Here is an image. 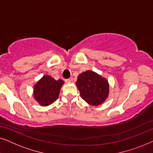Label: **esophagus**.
Returning a JSON list of instances; mask_svg holds the SVG:
<instances>
[{"label": "esophagus", "mask_w": 153, "mask_h": 153, "mask_svg": "<svg viewBox=\"0 0 153 153\" xmlns=\"http://www.w3.org/2000/svg\"><path fill=\"white\" fill-rule=\"evenodd\" d=\"M73 81V79L72 78H70L68 79H66V82L67 83H72Z\"/></svg>", "instance_id": "34e87169"}]
</instances>
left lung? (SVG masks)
Instances as JSON below:
<instances>
[{"label": "left lung", "mask_w": 153, "mask_h": 153, "mask_svg": "<svg viewBox=\"0 0 153 153\" xmlns=\"http://www.w3.org/2000/svg\"><path fill=\"white\" fill-rule=\"evenodd\" d=\"M76 85L81 98L92 106L102 104L109 94V84L106 79L91 70L79 74Z\"/></svg>", "instance_id": "8db88e82"}]
</instances>
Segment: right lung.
<instances>
[{
	"mask_svg": "<svg viewBox=\"0 0 153 153\" xmlns=\"http://www.w3.org/2000/svg\"><path fill=\"white\" fill-rule=\"evenodd\" d=\"M63 84L61 79L55 80L49 75H45L33 86L35 100L42 106L50 105L58 98Z\"/></svg>",
	"mask_w": 153,
	"mask_h": 153,
	"instance_id": "obj_1",
	"label": "right lung"
}]
</instances>
